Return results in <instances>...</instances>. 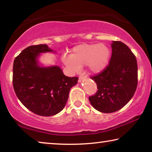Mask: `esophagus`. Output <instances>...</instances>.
<instances>
[{"label":"esophagus","mask_w":152,"mask_h":152,"mask_svg":"<svg viewBox=\"0 0 152 152\" xmlns=\"http://www.w3.org/2000/svg\"><path fill=\"white\" fill-rule=\"evenodd\" d=\"M86 76L85 75H84V74H82V75H80L79 76V79H78V82H81L82 80L84 79V77H85Z\"/></svg>","instance_id":"1"}]
</instances>
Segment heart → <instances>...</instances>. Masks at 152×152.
<instances>
[{"mask_svg":"<svg viewBox=\"0 0 152 152\" xmlns=\"http://www.w3.org/2000/svg\"><path fill=\"white\" fill-rule=\"evenodd\" d=\"M110 56L109 48L104 44H82L73 49L71 56H64V64L73 71L86 65L90 72L99 73L106 68Z\"/></svg>","mask_w":152,"mask_h":152,"instance_id":"heart-1","label":"heart"}]
</instances>
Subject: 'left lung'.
I'll return each instance as SVG.
<instances>
[{
	"instance_id": "obj_1",
	"label": "left lung",
	"mask_w": 152,
	"mask_h": 152,
	"mask_svg": "<svg viewBox=\"0 0 152 152\" xmlns=\"http://www.w3.org/2000/svg\"><path fill=\"white\" fill-rule=\"evenodd\" d=\"M109 64L104 70L91 78L98 91L89 101L95 109L104 113L117 111L134 95L138 82L135 56L124 43L113 42Z\"/></svg>"
}]
</instances>
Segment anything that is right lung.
Returning a JSON list of instances; mask_svg holds the SVG:
<instances>
[{
    "mask_svg": "<svg viewBox=\"0 0 152 152\" xmlns=\"http://www.w3.org/2000/svg\"><path fill=\"white\" fill-rule=\"evenodd\" d=\"M52 51L46 44L31 45L15 58L12 85L24 106L40 116H52L65 107L69 92L78 82V77L64 75L58 66H39V53Z\"/></svg>",
    "mask_w": 152,
    "mask_h": 152,
    "instance_id": "1",
    "label": "right lung"
}]
</instances>
